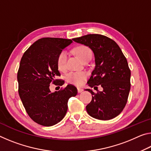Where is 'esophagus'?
Here are the masks:
<instances>
[{"label": "esophagus", "instance_id": "34e87169", "mask_svg": "<svg viewBox=\"0 0 151 151\" xmlns=\"http://www.w3.org/2000/svg\"><path fill=\"white\" fill-rule=\"evenodd\" d=\"M77 91H78V93H81L83 91V89L80 88H77Z\"/></svg>", "mask_w": 151, "mask_h": 151}]
</instances>
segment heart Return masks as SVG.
<instances>
[{
  "label": "heart",
  "instance_id": "b5f03b06",
  "mask_svg": "<svg viewBox=\"0 0 151 151\" xmlns=\"http://www.w3.org/2000/svg\"><path fill=\"white\" fill-rule=\"evenodd\" d=\"M76 55L83 62L87 59H91L92 53L91 50L86 46L81 45L76 47L75 49ZM68 58V52L66 50H63L59 53L57 57V66L58 69L64 70L66 68V61ZM87 73L84 71L81 72H70L66 75V81L68 83L76 86H81L85 83L87 78Z\"/></svg>",
  "mask_w": 151,
  "mask_h": 151
}]
</instances>
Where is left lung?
Returning a JSON list of instances; mask_svg holds the SVG:
<instances>
[{
    "mask_svg": "<svg viewBox=\"0 0 151 151\" xmlns=\"http://www.w3.org/2000/svg\"><path fill=\"white\" fill-rule=\"evenodd\" d=\"M73 40L93 50L95 67L87 83L91 88L101 85L103 88L97 93L85 90L93 95L86 106L88 114L104 121L117 116L126 105L131 89V70L121 49L113 40L101 35H87Z\"/></svg>",
    "mask_w": 151,
    "mask_h": 151,
    "instance_id": "1",
    "label": "left lung"
}]
</instances>
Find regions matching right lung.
Segmentation results:
<instances>
[{"instance_id":"right-lung-1","label":"right lung","mask_w":151,"mask_h":151,"mask_svg":"<svg viewBox=\"0 0 151 151\" xmlns=\"http://www.w3.org/2000/svg\"><path fill=\"white\" fill-rule=\"evenodd\" d=\"M72 42L70 39L42 38L33 43L20 60L17 74L20 98L29 116L42 126L59 122L67 111L68 99L77 94L73 85L55 93L49 88L50 83L63 85V81L57 79L60 76L57 57Z\"/></svg>"}]
</instances>
